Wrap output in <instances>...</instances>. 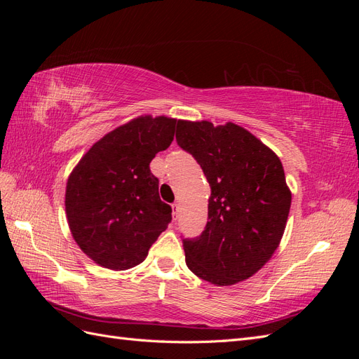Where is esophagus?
Instances as JSON below:
<instances>
[{"instance_id":"34e87169","label":"esophagus","mask_w":359,"mask_h":359,"mask_svg":"<svg viewBox=\"0 0 359 359\" xmlns=\"http://www.w3.org/2000/svg\"><path fill=\"white\" fill-rule=\"evenodd\" d=\"M180 214V203H172V215H173V220H177V217Z\"/></svg>"}]
</instances>
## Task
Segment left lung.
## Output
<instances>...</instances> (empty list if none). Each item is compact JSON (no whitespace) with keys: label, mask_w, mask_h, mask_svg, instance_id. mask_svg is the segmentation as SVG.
Instances as JSON below:
<instances>
[{"label":"left lung","mask_w":359,"mask_h":359,"mask_svg":"<svg viewBox=\"0 0 359 359\" xmlns=\"http://www.w3.org/2000/svg\"><path fill=\"white\" fill-rule=\"evenodd\" d=\"M177 142L201 165L210 182L205 231L184 240L193 274L215 286L255 276L285 233L292 193L273 149L233 123L178 119Z\"/></svg>","instance_id":"left-lung-1"}]
</instances>
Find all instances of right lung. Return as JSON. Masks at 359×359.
Listing matches in <instances>:
<instances>
[{
  "label": "right lung",
  "mask_w": 359,
  "mask_h": 359,
  "mask_svg": "<svg viewBox=\"0 0 359 359\" xmlns=\"http://www.w3.org/2000/svg\"><path fill=\"white\" fill-rule=\"evenodd\" d=\"M177 119L140 115L86 151L66 187L70 232L97 265L124 271L144 262L172 208L158 196L149 163L173 140Z\"/></svg>",
  "instance_id": "1"
}]
</instances>
